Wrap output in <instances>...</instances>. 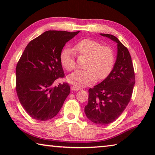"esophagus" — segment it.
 <instances>
[{
	"instance_id": "obj_1",
	"label": "esophagus",
	"mask_w": 155,
	"mask_h": 155,
	"mask_svg": "<svg viewBox=\"0 0 155 155\" xmlns=\"http://www.w3.org/2000/svg\"><path fill=\"white\" fill-rule=\"evenodd\" d=\"M71 90L72 91H78V90H81V88L77 87V86H72L71 87Z\"/></svg>"
}]
</instances>
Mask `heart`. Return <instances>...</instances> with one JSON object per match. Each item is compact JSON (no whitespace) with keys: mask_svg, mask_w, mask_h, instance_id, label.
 Returning a JSON list of instances; mask_svg holds the SVG:
<instances>
[{"mask_svg":"<svg viewBox=\"0 0 155 155\" xmlns=\"http://www.w3.org/2000/svg\"><path fill=\"white\" fill-rule=\"evenodd\" d=\"M74 50L78 55L85 56L88 59L85 65L87 70H77L68 76V82L77 87L91 85L96 81L97 77L99 79L105 78L114 67V51L109 46H103L98 41L84 39L75 44ZM74 51L72 48H65L60 54L61 64L68 71L76 66Z\"/></svg>","mask_w":155,"mask_h":155,"instance_id":"b5f03b06","label":"heart"}]
</instances>
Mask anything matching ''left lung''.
Wrapping results in <instances>:
<instances>
[{
  "label": "left lung",
  "mask_w": 155,
  "mask_h": 155,
  "mask_svg": "<svg viewBox=\"0 0 155 155\" xmlns=\"http://www.w3.org/2000/svg\"><path fill=\"white\" fill-rule=\"evenodd\" d=\"M117 44L116 60L105 79L89 90L85 114L94 124H108L122 114L132 96L135 73L128 49L114 35L101 33Z\"/></svg>",
  "instance_id": "1"
}]
</instances>
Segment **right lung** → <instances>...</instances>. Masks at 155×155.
I'll return each mask as SVG.
<instances>
[{
    "label": "right lung",
    "instance_id": "add662e5",
    "mask_svg": "<svg viewBox=\"0 0 155 155\" xmlns=\"http://www.w3.org/2000/svg\"><path fill=\"white\" fill-rule=\"evenodd\" d=\"M79 33L48 31L31 41L18 61L16 92L33 118L46 121L56 116L70 92L68 83L52 86L64 72L60 54L65 44Z\"/></svg>",
    "mask_w": 155,
    "mask_h": 155
}]
</instances>
